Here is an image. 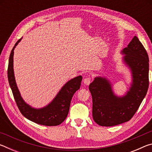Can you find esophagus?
<instances>
[{"label": "esophagus", "instance_id": "obj_1", "mask_svg": "<svg viewBox=\"0 0 152 152\" xmlns=\"http://www.w3.org/2000/svg\"><path fill=\"white\" fill-rule=\"evenodd\" d=\"M91 78H85L83 80L84 84H85V85H89V84H91Z\"/></svg>", "mask_w": 152, "mask_h": 152}]
</instances>
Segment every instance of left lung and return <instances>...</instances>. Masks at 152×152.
Here are the masks:
<instances>
[{"label": "left lung", "mask_w": 152, "mask_h": 152, "mask_svg": "<svg viewBox=\"0 0 152 152\" xmlns=\"http://www.w3.org/2000/svg\"><path fill=\"white\" fill-rule=\"evenodd\" d=\"M121 53L125 55L123 61L130 68L132 75V85L125 96H116L106 78L96 77L89 85L92 99V117L101 126L110 127L129 121L148 92L149 58L142 43L135 36Z\"/></svg>", "instance_id": "obj_1"}]
</instances>
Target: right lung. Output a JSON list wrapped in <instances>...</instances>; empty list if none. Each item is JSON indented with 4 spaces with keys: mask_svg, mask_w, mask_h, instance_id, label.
I'll return each mask as SVG.
<instances>
[{
    "mask_svg": "<svg viewBox=\"0 0 152 152\" xmlns=\"http://www.w3.org/2000/svg\"><path fill=\"white\" fill-rule=\"evenodd\" d=\"M21 39L15 43L9 60L8 80L18 108L23 116L31 121L46 126L61 124L68 116L72 98L81 85L82 76L75 77L64 84L56 96L50 104L41 109H35L27 104L20 96L15 81L13 70L14 50Z\"/></svg>",
    "mask_w": 152,
    "mask_h": 152,
    "instance_id": "obj_1",
    "label": "right lung"
}]
</instances>
